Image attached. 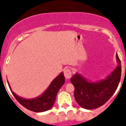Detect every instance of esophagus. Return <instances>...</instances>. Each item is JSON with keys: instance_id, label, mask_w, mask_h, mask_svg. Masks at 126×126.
<instances>
[{"instance_id": "1", "label": "esophagus", "mask_w": 126, "mask_h": 126, "mask_svg": "<svg viewBox=\"0 0 126 126\" xmlns=\"http://www.w3.org/2000/svg\"><path fill=\"white\" fill-rule=\"evenodd\" d=\"M64 76L67 79L70 78L72 77V72L69 68H67L64 70Z\"/></svg>"}]
</instances>
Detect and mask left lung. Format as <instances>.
I'll list each match as a JSON object with an SVG mask.
<instances>
[{
	"label": "left lung",
	"instance_id": "left-lung-1",
	"mask_svg": "<svg viewBox=\"0 0 126 126\" xmlns=\"http://www.w3.org/2000/svg\"><path fill=\"white\" fill-rule=\"evenodd\" d=\"M118 66L104 79L92 82L76 73L70 81L75 87L74 96L82 108L90 110L104 104L112 96L120 83L121 75V61L116 54Z\"/></svg>",
	"mask_w": 126,
	"mask_h": 126
}]
</instances>
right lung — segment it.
I'll list each match as a JSON object with an SVG mask.
<instances>
[{
  "instance_id": "1",
  "label": "right lung",
  "mask_w": 126,
  "mask_h": 126,
  "mask_svg": "<svg viewBox=\"0 0 126 126\" xmlns=\"http://www.w3.org/2000/svg\"><path fill=\"white\" fill-rule=\"evenodd\" d=\"M64 83L65 77L63 73L61 72L53 80L47 89L41 95L32 99H27L19 96L13 92L8 81L9 87L17 101L26 109L35 112H42L50 110L53 106L57 93Z\"/></svg>"
}]
</instances>
